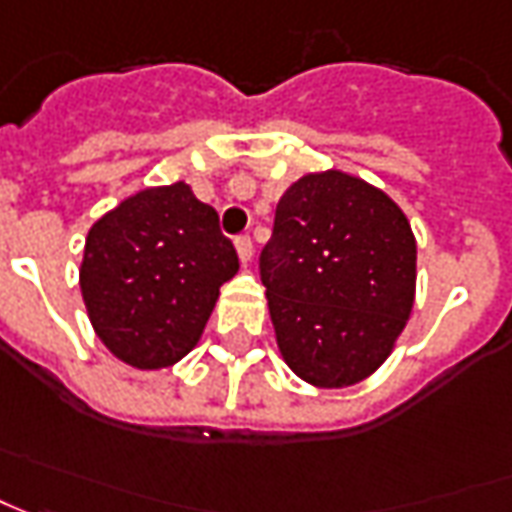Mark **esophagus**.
Listing matches in <instances>:
<instances>
[{"label": "esophagus", "instance_id": "esophagus-1", "mask_svg": "<svg viewBox=\"0 0 512 512\" xmlns=\"http://www.w3.org/2000/svg\"><path fill=\"white\" fill-rule=\"evenodd\" d=\"M236 250H239V259H242V264H250V259H253V239H250L248 233L236 236Z\"/></svg>", "mask_w": 512, "mask_h": 512}]
</instances>
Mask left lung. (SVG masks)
I'll return each instance as SVG.
<instances>
[{
  "instance_id": "obj_1",
  "label": "left lung",
  "mask_w": 512,
  "mask_h": 512,
  "mask_svg": "<svg viewBox=\"0 0 512 512\" xmlns=\"http://www.w3.org/2000/svg\"><path fill=\"white\" fill-rule=\"evenodd\" d=\"M259 276L287 366L341 389L372 375L406 327L417 242L383 191L344 171L307 174L276 205Z\"/></svg>"
}]
</instances>
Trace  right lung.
<instances>
[{
	"label": "right lung",
	"mask_w": 512,
	"mask_h": 512,
	"mask_svg": "<svg viewBox=\"0 0 512 512\" xmlns=\"http://www.w3.org/2000/svg\"><path fill=\"white\" fill-rule=\"evenodd\" d=\"M236 270L219 214L174 183L140 191L89 228L81 293L115 358L163 369L200 341L219 287Z\"/></svg>",
	"instance_id": "obj_1"
}]
</instances>
